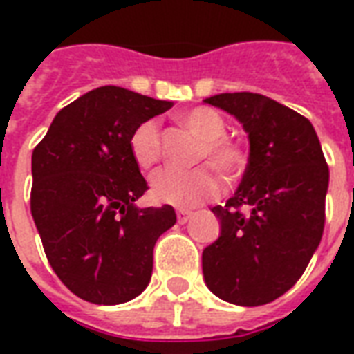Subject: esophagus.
<instances>
[{
  "label": "esophagus",
  "instance_id": "1",
  "mask_svg": "<svg viewBox=\"0 0 354 354\" xmlns=\"http://www.w3.org/2000/svg\"><path fill=\"white\" fill-rule=\"evenodd\" d=\"M192 216V212H187V210H178V223H185Z\"/></svg>",
  "mask_w": 354,
  "mask_h": 354
}]
</instances>
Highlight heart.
<instances>
[{
  "instance_id": "obj_1",
  "label": "heart",
  "mask_w": 354,
  "mask_h": 354,
  "mask_svg": "<svg viewBox=\"0 0 354 354\" xmlns=\"http://www.w3.org/2000/svg\"><path fill=\"white\" fill-rule=\"evenodd\" d=\"M184 127L201 140L193 153V165L208 162L225 178L237 176L245 167V151L230 136H225V121L212 108L197 106L180 115ZM129 151L132 161L144 172H151L162 159L161 124L146 119L134 127L129 136ZM210 167H195L192 170H165L153 180V197L167 205L180 208L197 207L205 201L216 199L222 193V180Z\"/></svg>"
}]
</instances>
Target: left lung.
Wrapping results in <instances>:
<instances>
[{
	"label": "left lung",
	"instance_id": "obj_1",
	"mask_svg": "<svg viewBox=\"0 0 354 354\" xmlns=\"http://www.w3.org/2000/svg\"><path fill=\"white\" fill-rule=\"evenodd\" d=\"M205 102L243 123L250 155L235 195L212 208L222 233L203 250V274L223 301L271 304L299 281L322 239L326 159L309 119L263 94L223 93Z\"/></svg>",
	"mask_w": 354,
	"mask_h": 354
}]
</instances>
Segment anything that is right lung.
Returning <instances> with one entry per match:
<instances>
[{
    "label": "right lung",
    "mask_w": 354,
    "mask_h": 354,
    "mask_svg": "<svg viewBox=\"0 0 354 354\" xmlns=\"http://www.w3.org/2000/svg\"><path fill=\"white\" fill-rule=\"evenodd\" d=\"M170 108L129 88L98 87L60 109L34 147L35 227L53 271L85 301L117 305L142 294L155 243L176 223L170 205L134 207L147 184L129 151L134 127Z\"/></svg>",
    "instance_id": "add662e5"
}]
</instances>
